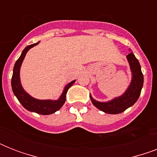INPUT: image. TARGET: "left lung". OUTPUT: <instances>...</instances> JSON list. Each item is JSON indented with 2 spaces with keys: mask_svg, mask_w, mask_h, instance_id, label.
I'll list each match as a JSON object with an SVG mask.
<instances>
[{
  "mask_svg": "<svg viewBox=\"0 0 157 157\" xmlns=\"http://www.w3.org/2000/svg\"><path fill=\"white\" fill-rule=\"evenodd\" d=\"M127 59L130 65L133 78L129 89L122 96L107 102L100 103L94 100L90 95V100L97 108L106 112L107 114H118L124 112L127 108L134 105L139 98L144 85V75L141 71V66L139 60L133 53L127 55Z\"/></svg>",
  "mask_w": 157,
  "mask_h": 157,
  "instance_id": "obj_1",
  "label": "left lung"
}]
</instances>
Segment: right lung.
Here are the masks:
<instances>
[{
  "label": "right lung",
  "instance_id": "right-lung-1",
  "mask_svg": "<svg viewBox=\"0 0 157 157\" xmlns=\"http://www.w3.org/2000/svg\"><path fill=\"white\" fill-rule=\"evenodd\" d=\"M39 42L33 44V45H28L27 47L23 50L22 54L18 59L16 61L13 70V76L11 79V86L12 90L14 94V95L17 97L18 100L23 105V107L31 112H34L40 115H50L54 112H57L62 107L66 101V94L68 89L71 87L76 81H72L71 82L65 87L63 92L62 94L61 97L59 98V100L51 101V100H38L36 98H33L29 94L26 93L23 90V87L21 86L20 79H19V70H20L21 64L23 63V60L25 57L26 54L31 48L36 45Z\"/></svg>",
  "mask_w": 157,
  "mask_h": 157
}]
</instances>
